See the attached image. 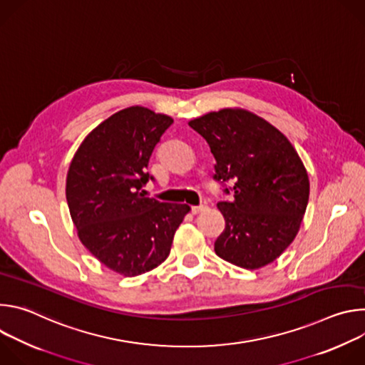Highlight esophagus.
I'll list each match as a JSON object with an SVG mask.
<instances>
[{
    "label": "esophagus",
    "instance_id": "esophagus-1",
    "mask_svg": "<svg viewBox=\"0 0 365 365\" xmlns=\"http://www.w3.org/2000/svg\"><path fill=\"white\" fill-rule=\"evenodd\" d=\"M206 210H207L206 205H199V206H192V207H190V211H192L193 215H196V214H199V212H203V211H206Z\"/></svg>",
    "mask_w": 365,
    "mask_h": 365
}]
</instances>
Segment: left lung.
Returning a JSON list of instances; mask_svg holds the SVG:
<instances>
[{
    "mask_svg": "<svg viewBox=\"0 0 365 365\" xmlns=\"http://www.w3.org/2000/svg\"><path fill=\"white\" fill-rule=\"evenodd\" d=\"M189 125L210 144L225 230L215 252L242 269L264 267L294 240L309 200V178L290 141L245 110L210 113ZM230 182L232 186L227 187Z\"/></svg>",
    "mask_w": 365,
    "mask_h": 365,
    "instance_id": "left-lung-1",
    "label": "left lung"
}]
</instances>
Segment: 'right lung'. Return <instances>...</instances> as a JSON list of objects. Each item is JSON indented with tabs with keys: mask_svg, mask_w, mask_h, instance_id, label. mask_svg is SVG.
<instances>
[{
	"mask_svg": "<svg viewBox=\"0 0 365 365\" xmlns=\"http://www.w3.org/2000/svg\"><path fill=\"white\" fill-rule=\"evenodd\" d=\"M173 120L130 107L101 123L81 144L66 179L79 240L99 262L127 277L150 272L170 252L189 206L145 196L150 155Z\"/></svg>",
	"mask_w": 365,
	"mask_h": 365,
	"instance_id": "obj_1",
	"label": "right lung"
}]
</instances>
